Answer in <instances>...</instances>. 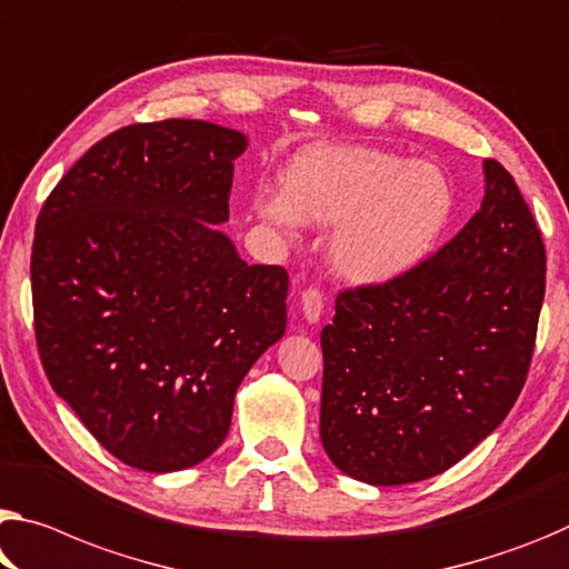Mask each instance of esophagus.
Returning <instances> with one entry per match:
<instances>
[{
	"instance_id": "34e87169",
	"label": "esophagus",
	"mask_w": 569,
	"mask_h": 569,
	"mask_svg": "<svg viewBox=\"0 0 569 569\" xmlns=\"http://www.w3.org/2000/svg\"><path fill=\"white\" fill-rule=\"evenodd\" d=\"M301 311L309 323H317L323 313V293L319 288H306L301 293Z\"/></svg>"
}]
</instances>
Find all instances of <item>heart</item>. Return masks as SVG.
Instances as JSON below:
<instances>
[{
    "label": "heart",
    "instance_id": "b5f03b06",
    "mask_svg": "<svg viewBox=\"0 0 569 569\" xmlns=\"http://www.w3.org/2000/svg\"><path fill=\"white\" fill-rule=\"evenodd\" d=\"M281 192L252 197L260 218L281 230L339 221L331 263L359 286L392 283L426 263L456 212L453 184L438 167L359 143L299 151Z\"/></svg>",
    "mask_w": 569,
    "mask_h": 569
}]
</instances>
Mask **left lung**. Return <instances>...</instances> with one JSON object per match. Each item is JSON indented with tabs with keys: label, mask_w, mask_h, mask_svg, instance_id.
Returning a JSON list of instances; mask_svg holds the SVG:
<instances>
[{
	"label": "left lung",
	"mask_w": 569,
	"mask_h": 569,
	"mask_svg": "<svg viewBox=\"0 0 569 569\" xmlns=\"http://www.w3.org/2000/svg\"><path fill=\"white\" fill-rule=\"evenodd\" d=\"M481 210L412 273L337 296L321 331V443L372 486L426 481L501 426L527 382L545 301L542 236L483 161Z\"/></svg>",
	"instance_id": "1"
}]
</instances>
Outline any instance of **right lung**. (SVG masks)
Masks as SVG:
<instances>
[{
    "mask_svg": "<svg viewBox=\"0 0 569 569\" xmlns=\"http://www.w3.org/2000/svg\"><path fill=\"white\" fill-rule=\"evenodd\" d=\"M246 147L210 121L123 126L40 210L30 278L44 375L141 471L212 456L242 377L286 331V268L248 266L218 228Z\"/></svg>",
    "mask_w": 569,
    "mask_h": 569,
    "instance_id": "right-lung-1",
    "label": "right lung"
}]
</instances>
